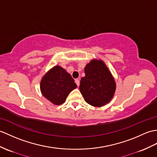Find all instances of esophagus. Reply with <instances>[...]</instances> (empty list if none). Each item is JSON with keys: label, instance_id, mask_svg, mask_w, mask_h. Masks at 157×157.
Returning <instances> with one entry per match:
<instances>
[{"label": "esophagus", "instance_id": "obj_1", "mask_svg": "<svg viewBox=\"0 0 157 157\" xmlns=\"http://www.w3.org/2000/svg\"><path fill=\"white\" fill-rule=\"evenodd\" d=\"M75 82L76 84H77L78 86H79V79H75Z\"/></svg>", "mask_w": 157, "mask_h": 157}]
</instances>
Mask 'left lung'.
<instances>
[{
    "label": "left lung",
    "instance_id": "left-lung-1",
    "mask_svg": "<svg viewBox=\"0 0 157 157\" xmlns=\"http://www.w3.org/2000/svg\"><path fill=\"white\" fill-rule=\"evenodd\" d=\"M84 72L79 91L85 101L94 107L108 104L114 96L116 84L104 61L93 59L86 65Z\"/></svg>",
    "mask_w": 157,
    "mask_h": 157
}]
</instances>
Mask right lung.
<instances>
[{
	"label": "right lung",
	"instance_id": "right-lung-1",
	"mask_svg": "<svg viewBox=\"0 0 157 157\" xmlns=\"http://www.w3.org/2000/svg\"><path fill=\"white\" fill-rule=\"evenodd\" d=\"M77 85L71 75L59 65H56L43 76L40 83L42 95L54 105L64 103Z\"/></svg>",
	"mask_w": 157,
	"mask_h": 157
}]
</instances>
